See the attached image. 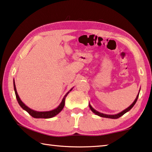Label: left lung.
<instances>
[{
  "instance_id": "obj_1",
  "label": "left lung",
  "mask_w": 152,
  "mask_h": 152,
  "mask_svg": "<svg viewBox=\"0 0 152 152\" xmlns=\"http://www.w3.org/2000/svg\"><path fill=\"white\" fill-rule=\"evenodd\" d=\"M140 89H141V88H140ZM139 92H140V90H139ZM139 93H138V95H137V97H136L135 99H134V102H132V104H131V105H130L129 107H128L126 108V109H125L124 110L122 111L121 112H120V113H118V114H114V115H109V114H103V113H101V112H98V111L95 110V109H94V108H93L92 106H91V105L90 104V103H89V107H90L91 110L92 111V112L94 113V114H95L96 115H99V116L103 117V118H107L117 119V118H120V116H122V115H123L125 114V113H126L127 112H129V110H131L132 109V107L134 106V104H135L136 102H137V99H138V97H139Z\"/></svg>"
}]
</instances>
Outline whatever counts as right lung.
Wrapping results in <instances>:
<instances>
[{
  "label": "right lung",
  "mask_w": 152,
  "mask_h": 152,
  "mask_svg": "<svg viewBox=\"0 0 152 152\" xmlns=\"http://www.w3.org/2000/svg\"><path fill=\"white\" fill-rule=\"evenodd\" d=\"M13 86H14V91H15V96L17 98V100L20 104V106L21 107L22 109L24 110H26L29 114L30 115H32L33 118H53L55 116V115H57L59 113L61 112V111L63 110V108L64 107L65 105V99H66V97H67V95H68V93H69V91H71L72 90V88H71L69 91H68L63 98L60 104L59 105V106L55 108V109L50 110V111H46V112H38V111H35L34 110L30 109V107H28L27 105H26L24 103L21 102V100L20 99V97H19L18 92H17L16 90V87H15V80H13Z\"/></svg>",
  "instance_id": "add662e5"
}]
</instances>
